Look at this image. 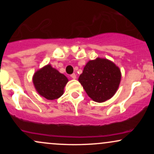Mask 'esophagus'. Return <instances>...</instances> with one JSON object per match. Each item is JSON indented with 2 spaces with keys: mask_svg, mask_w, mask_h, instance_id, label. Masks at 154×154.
Wrapping results in <instances>:
<instances>
[{
  "mask_svg": "<svg viewBox=\"0 0 154 154\" xmlns=\"http://www.w3.org/2000/svg\"><path fill=\"white\" fill-rule=\"evenodd\" d=\"M70 77H71L72 79H76V77H76L75 74H72V75H70Z\"/></svg>",
  "mask_w": 154,
  "mask_h": 154,
  "instance_id": "1",
  "label": "esophagus"
}]
</instances>
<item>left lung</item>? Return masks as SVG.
I'll return each instance as SVG.
<instances>
[{
	"label": "left lung",
	"mask_w": 154,
	"mask_h": 154,
	"mask_svg": "<svg viewBox=\"0 0 154 154\" xmlns=\"http://www.w3.org/2000/svg\"><path fill=\"white\" fill-rule=\"evenodd\" d=\"M78 80L90 98L101 103L115 94L121 80V72L111 61L98 58L88 61Z\"/></svg>",
	"instance_id": "left-lung-1"
}]
</instances>
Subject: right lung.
Listing matches in <instances>:
<instances>
[{
  "instance_id": "1",
  "label": "right lung",
  "mask_w": 154,
  "mask_h": 154,
  "mask_svg": "<svg viewBox=\"0 0 154 154\" xmlns=\"http://www.w3.org/2000/svg\"><path fill=\"white\" fill-rule=\"evenodd\" d=\"M68 79L63 74L47 65L33 76V83L38 93L48 100L57 99L63 93Z\"/></svg>"
}]
</instances>
